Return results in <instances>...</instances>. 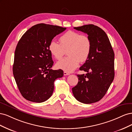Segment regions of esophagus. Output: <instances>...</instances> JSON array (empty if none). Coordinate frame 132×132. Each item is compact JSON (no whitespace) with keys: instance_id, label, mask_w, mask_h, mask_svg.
Returning <instances> with one entry per match:
<instances>
[{"instance_id":"1","label":"esophagus","mask_w":132,"mask_h":132,"mask_svg":"<svg viewBox=\"0 0 132 132\" xmlns=\"http://www.w3.org/2000/svg\"><path fill=\"white\" fill-rule=\"evenodd\" d=\"M70 75V73L67 72V71H64V75L66 76V75Z\"/></svg>"}]
</instances>
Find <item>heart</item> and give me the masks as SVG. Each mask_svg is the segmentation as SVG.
I'll list each match as a JSON object with an SVG mask.
<instances>
[{
    "instance_id": "heart-1",
    "label": "heart",
    "mask_w": 132,
    "mask_h": 132,
    "mask_svg": "<svg viewBox=\"0 0 132 132\" xmlns=\"http://www.w3.org/2000/svg\"><path fill=\"white\" fill-rule=\"evenodd\" d=\"M59 43L52 41L48 46L50 53L57 60L61 59L67 51L68 56L57 62L58 68L71 72L78 67L80 61L84 62L88 59L91 50V41L87 35L68 31L59 38Z\"/></svg>"
}]
</instances>
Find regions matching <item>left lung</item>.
<instances>
[{
    "mask_svg": "<svg viewBox=\"0 0 132 132\" xmlns=\"http://www.w3.org/2000/svg\"><path fill=\"white\" fill-rule=\"evenodd\" d=\"M88 35L91 50L85 63L80 68L86 74L78 75V83L72 88L75 98L89 104L104 96L114 77V53L109 38L101 28L93 24L74 27Z\"/></svg>",
    "mask_w": 132,
    "mask_h": 132,
    "instance_id": "8db88e82",
    "label": "left lung"
}]
</instances>
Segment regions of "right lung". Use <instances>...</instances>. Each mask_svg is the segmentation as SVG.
Here are the masks:
<instances>
[{"instance_id": "1", "label": "right lung", "mask_w": 132, "mask_h": 132, "mask_svg": "<svg viewBox=\"0 0 132 132\" xmlns=\"http://www.w3.org/2000/svg\"><path fill=\"white\" fill-rule=\"evenodd\" d=\"M66 28L39 23L22 35L16 47L13 68L18 89L22 96L31 102L41 103L53 94L54 82L63 76L53 65L48 46L53 38Z\"/></svg>"}]
</instances>
